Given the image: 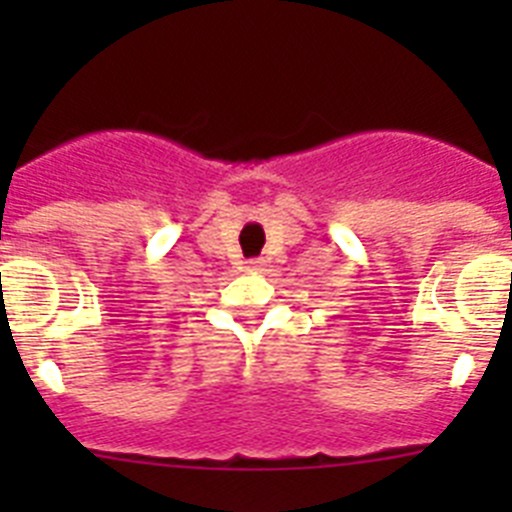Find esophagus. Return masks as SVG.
Wrapping results in <instances>:
<instances>
[{
    "mask_svg": "<svg viewBox=\"0 0 512 512\" xmlns=\"http://www.w3.org/2000/svg\"><path fill=\"white\" fill-rule=\"evenodd\" d=\"M246 269H248V271H261V269H264V261H261V259L246 261Z\"/></svg>",
    "mask_w": 512,
    "mask_h": 512,
    "instance_id": "esophagus-1",
    "label": "esophagus"
}]
</instances>
